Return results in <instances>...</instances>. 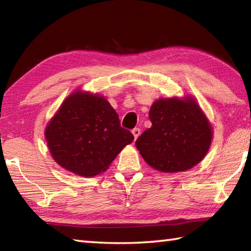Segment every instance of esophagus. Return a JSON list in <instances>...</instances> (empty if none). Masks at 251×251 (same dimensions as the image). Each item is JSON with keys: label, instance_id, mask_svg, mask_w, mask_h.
Masks as SVG:
<instances>
[{"label": "esophagus", "instance_id": "obj_1", "mask_svg": "<svg viewBox=\"0 0 251 251\" xmlns=\"http://www.w3.org/2000/svg\"><path fill=\"white\" fill-rule=\"evenodd\" d=\"M131 133H133L134 138H135V141H136V139L138 138V136L141 135V129H139V128H134L133 130H131Z\"/></svg>", "mask_w": 251, "mask_h": 251}]
</instances>
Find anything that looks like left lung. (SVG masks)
<instances>
[{"mask_svg": "<svg viewBox=\"0 0 251 251\" xmlns=\"http://www.w3.org/2000/svg\"><path fill=\"white\" fill-rule=\"evenodd\" d=\"M150 120L151 127L137 138L136 147L156 171H188L209 151L212 127L192 95L155 100Z\"/></svg>", "mask_w": 251, "mask_h": 251, "instance_id": "left-lung-1", "label": "left lung"}]
</instances>
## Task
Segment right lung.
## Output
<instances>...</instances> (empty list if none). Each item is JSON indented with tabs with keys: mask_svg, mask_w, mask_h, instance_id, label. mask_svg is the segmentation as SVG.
<instances>
[{
	"mask_svg": "<svg viewBox=\"0 0 251 251\" xmlns=\"http://www.w3.org/2000/svg\"><path fill=\"white\" fill-rule=\"evenodd\" d=\"M45 139L59 166L93 177L107 171L134 136L121 127L116 110L104 96L76 90L48 123Z\"/></svg>",
	"mask_w": 251,
	"mask_h": 251,
	"instance_id": "right-lung-1",
	"label": "right lung"
}]
</instances>
